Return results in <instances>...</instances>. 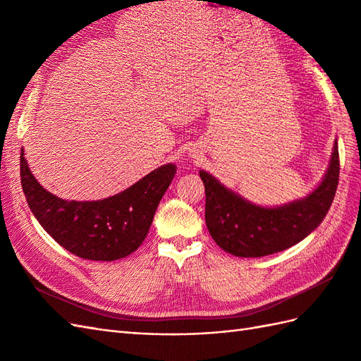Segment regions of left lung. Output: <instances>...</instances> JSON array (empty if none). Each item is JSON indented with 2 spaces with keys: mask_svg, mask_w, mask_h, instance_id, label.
<instances>
[{
  "mask_svg": "<svg viewBox=\"0 0 361 361\" xmlns=\"http://www.w3.org/2000/svg\"><path fill=\"white\" fill-rule=\"evenodd\" d=\"M340 160L334 143L328 171L308 197L281 207H261L224 188L206 171L200 177L206 189V226L224 252L239 257H261L290 248L316 228L334 200Z\"/></svg>",
  "mask_w": 361,
  "mask_h": 361,
  "instance_id": "left-lung-1",
  "label": "left lung"
}]
</instances>
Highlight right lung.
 <instances>
[{
  "instance_id": "add662e5",
  "label": "right lung",
  "mask_w": 361,
  "mask_h": 361,
  "mask_svg": "<svg viewBox=\"0 0 361 361\" xmlns=\"http://www.w3.org/2000/svg\"><path fill=\"white\" fill-rule=\"evenodd\" d=\"M23 152L21 184L32 214L59 245L90 261H116L142 245L177 172L175 164H164L114 197L67 201L36 181Z\"/></svg>"
}]
</instances>
